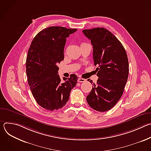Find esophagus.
Segmentation results:
<instances>
[{"instance_id":"1","label":"esophagus","mask_w":151,"mask_h":151,"mask_svg":"<svg viewBox=\"0 0 151 151\" xmlns=\"http://www.w3.org/2000/svg\"><path fill=\"white\" fill-rule=\"evenodd\" d=\"M78 81L79 82H85V79H83V78H78Z\"/></svg>"}]
</instances>
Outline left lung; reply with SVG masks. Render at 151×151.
<instances>
[{
  "label": "left lung",
  "instance_id": "1",
  "mask_svg": "<svg viewBox=\"0 0 151 151\" xmlns=\"http://www.w3.org/2000/svg\"><path fill=\"white\" fill-rule=\"evenodd\" d=\"M93 48V60L99 77L97 83L88 79L93 88L87 97L89 106L99 112L109 111L122 96L127 83L129 64L126 51L121 42L103 27L82 31Z\"/></svg>",
  "mask_w": 151,
  "mask_h": 151
}]
</instances>
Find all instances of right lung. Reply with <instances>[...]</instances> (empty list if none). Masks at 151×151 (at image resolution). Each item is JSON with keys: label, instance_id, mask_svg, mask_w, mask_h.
<instances>
[{"label": "right lung", "instance_id": "add662e5", "mask_svg": "<svg viewBox=\"0 0 151 151\" xmlns=\"http://www.w3.org/2000/svg\"><path fill=\"white\" fill-rule=\"evenodd\" d=\"M77 29L52 26L39 32L33 39L26 59V74L37 104L48 111L65 106L78 77L72 74L61 81L57 64L64 60L66 38Z\"/></svg>", "mask_w": 151, "mask_h": 151}]
</instances>
